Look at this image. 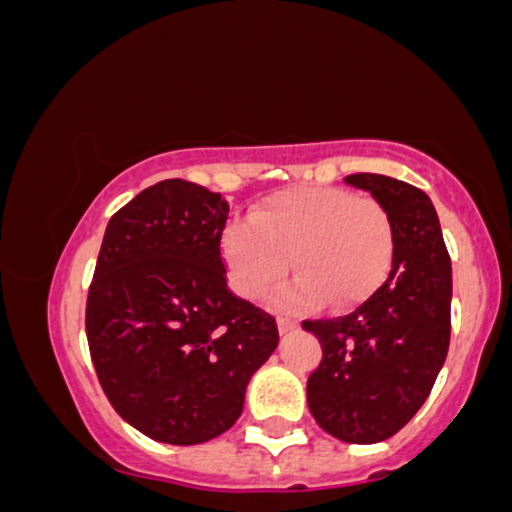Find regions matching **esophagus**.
Wrapping results in <instances>:
<instances>
[{
    "label": "esophagus",
    "instance_id": "obj_1",
    "mask_svg": "<svg viewBox=\"0 0 512 512\" xmlns=\"http://www.w3.org/2000/svg\"><path fill=\"white\" fill-rule=\"evenodd\" d=\"M276 327H279V334H289L296 330L298 325L293 320H286V317H279V320H276Z\"/></svg>",
    "mask_w": 512,
    "mask_h": 512
}]
</instances>
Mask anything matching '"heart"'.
<instances>
[{
	"label": "heart",
	"instance_id": "heart-1",
	"mask_svg": "<svg viewBox=\"0 0 512 512\" xmlns=\"http://www.w3.org/2000/svg\"><path fill=\"white\" fill-rule=\"evenodd\" d=\"M221 257L238 296L257 301L289 267L298 276L272 293L281 308H354L378 291L395 257L383 204L339 187H291L262 199L250 219H231Z\"/></svg>",
	"mask_w": 512,
	"mask_h": 512
}]
</instances>
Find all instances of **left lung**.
Masks as SVG:
<instances>
[{"label":"left lung","instance_id":"8db88e82","mask_svg":"<svg viewBox=\"0 0 512 512\" xmlns=\"http://www.w3.org/2000/svg\"><path fill=\"white\" fill-rule=\"evenodd\" d=\"M344 182L383 204L395 257L385 284L354 313L303 322L322 346L308 407L330 436L370 445L395 436L431 395L450 346L452 267L426 192L375 173Z\"/></svg>","mask_w":512,"mask_h":512}]
</instances>
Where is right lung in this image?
I'll use <instances>...</instances> for the list:
<instances>
[{
	"mask_svg": "<svg viewBox=\"0 0 512 512\" xmlns=\"http://www.w3.org/2000/svg\"><path fill=\"white\" fill-rule=\"evenodd\" d=\"M226 221L219 192L161 180L105 228L88 349L117 414L158 443L199 445L228 431L279 346L274 317L228 291Z\"/></svg>",
	"mask_w": 512,
	"mask_h": 512,
	"instance_id": "add662e5",
	"label": "right lung"
}]
</instances>
